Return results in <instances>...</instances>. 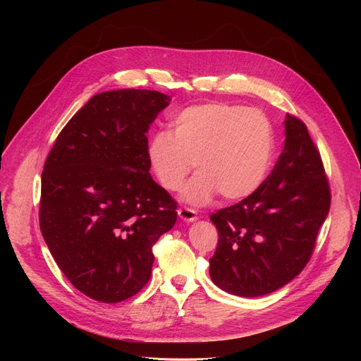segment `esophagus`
Instances as JSON below:
<instances>
[{
    "instance_id": "1",
    "label": "esophagus",
    "mask_w": 361,
    "mask_h": 361,
    "mask_svg": "<svg viewBox=\"0 0 361 361\" xmlns=\"http://www.w3.org/2000/svg\"><path fill=\"white\" fill-rule=\"evenodd\" d=\"M178 212V216L181 221L190 224V222H195L197 219V214L193 211V209H188V207H180V209L177 211Z\"/></svg>"
}]
</instances>
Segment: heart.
Listing matches in <instances>:
<instances>
[{"instance_id": "obj_1", "label": "heart", "mask_w": 361, "mask_h": 361, "mask_svg": "<svg viewBox=\"0 0 361 361\" xmlns=\"http://www.w3.org/2000/svg\"><path fill=\"white\" fill-rule=\"evenodd\" d=\"M173 133L158 130L147 145V161L161 185L176 192L193 164L183 200L204 204L216 193L241 200L267 178L274 158V130L263 112L228 102L192 105L177 112Z\"/></svg>"}]
</instances>
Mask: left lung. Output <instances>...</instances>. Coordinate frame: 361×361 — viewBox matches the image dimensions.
<instances>
[{"instance_id": "1", "label": "left lung", "mask_w": 361, "mask_h": 361, "mask_svg": "<svg viewBox=\"0 0 361 361\" xmlns=\"http://www.w3.org/2000/svg\"><path fill=\"white\" fill-rule=\"evenodd\" d=\"M286 143L256 192L211 215L218 247L209 259L216 287L238 297L271 294L306 267L325 222L331 192L307 127L287 114Z\"/></svg>"}]
</instances>
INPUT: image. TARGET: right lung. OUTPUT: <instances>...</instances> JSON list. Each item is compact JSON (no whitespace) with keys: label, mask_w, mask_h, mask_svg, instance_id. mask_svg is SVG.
<instances>
[{"label":"right lung","mask_w":361,"mask_h":361,"mask_svg":"<svg viewBox=\"0 0 361 361\" xmlns=\"http://www.w3.org/2000/svg\"><path fill=\"white\" fill-rule=\"evenodd\" d=\"M169 102L145 89L94 94L44 165V240L67 279L97 301L137 294L152 274V247L177 221V203L152 178L147 161L146 133Z\"/></svg>","instance_id":"right-lung-1"}]
</instances>
